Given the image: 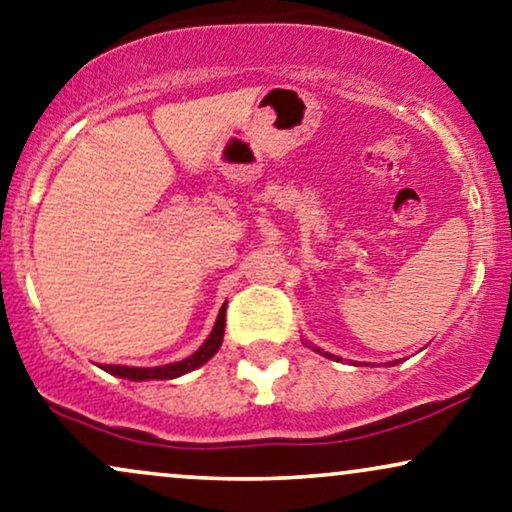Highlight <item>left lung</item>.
<instances>
[{
    "instance_id": "8db88e82",
    "label": "left lung",
    "mask_w": 512,
    "mask_h": 512,
    "mask_svg": "<svg viewBox=\"0 0 512 512\" xmlns=\"http://www.w3.org/2000/svg\"><path fill=\"white\" fill-rule=\"evenodd\" d=\"M306 345H309V342H306ZM311 347V350H314V352H318V354H323V357H328V359H338V357H335V354H330V352H323L321 350V347H314V345H309ZM338 362H340V359H338Z\"/></svg>"
}]
</instances>
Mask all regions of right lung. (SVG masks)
Segmentation results:
<instances>
[{"label": "right lung", "instance_id": "right-lung-1", "mask_svg": "<svg viewBox=\"0 0 512 512\" xmlns=\"http://www.w3.org/2000/svg\"><path fill=\"white\" fill-rule=\"evenodd\" d=\"M225 309H227V302L222 304L218 321H215V326H213V330H210L206 342H203V345L198 347L194 354H189V357L182 359V362L165 364V366L102 364L100 369L107 371V374L117 376V378H126V381H167V378H179V376L189 374V371H194V369H198V366L206 364L208 359L220 350L222 335H225Z\"/></svg>", "mask_w": 512, "mask_h": 512}]
</instances>
